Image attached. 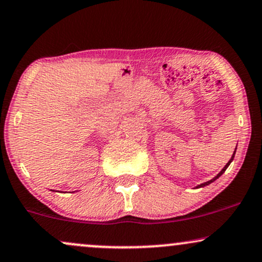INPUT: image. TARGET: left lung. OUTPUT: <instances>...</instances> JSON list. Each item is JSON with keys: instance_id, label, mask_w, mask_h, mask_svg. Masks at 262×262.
<instances>
[{"instance_id": "1", "label": "left lung", "mask_w": 262, "mask_h": 262, "mask_svg": "<svg viewBox=\"0 0 262 262\" xmlns=\"http://www.w3.org/2000/svg\"><path fill=\"white\" fill-rule=\"evenodd\" d=\"M235 150H237V147H235ZM234 154H235V151H234V152H233V155H232V159H231V160H229V161H228V163H227V165H226L225 167H223V168H222V171H221V172H220V173H219V174H217L215 178H212V179H211V181H209V182H205V183H203V184L198 185V187H196V188H201V187H205V185H209V184H210V183H212L213 181H216V179H217V178H219V177H221V176L223 174V173H225V171H226V169H227V167H228L229 165H231V162L233 161V159H234Z\"/></svg>"}]
</instances>
